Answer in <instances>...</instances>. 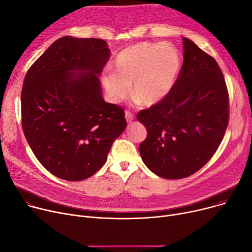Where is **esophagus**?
<instances>
[{
    "label": "esophagus",
    "mask_w": 252,
    "mask_h": 252,
    "mask_svg": "<svg viewBox=\"0 0 252 252\" xmlns=\"http://www.w3.org/2000/svg\"><path fill=\"white\" fill-rule=\"evenodd\" d=\"M125 118H126V121H127L128 123L132 122L133 120L135 119L134 115H133V114H132L131 112H129V111H126V112H125Z\"/></svg>",
    "instance_id": "1"
}]
</instances>
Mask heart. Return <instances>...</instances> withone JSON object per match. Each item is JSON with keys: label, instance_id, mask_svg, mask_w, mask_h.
I'll use <instances>...</instances> for the list:
<instances>
[{"label": "heart", "instance_id": "heart-1", "mask_svg": "<svg viewBox=\"0 0 252 252\" xmlns=\"http://www.w3.org/2000/svg\"><path fill=\"white\" fill-rule=\"evenodd\" d=\"M113 69L101 75L109 98L113 102L121 101L131 85L133 98L151 107L165 99L172 91L181 69V56L167 42H139L118 55Z\"/></svg>", "mask_w": 252, "mask_h": 252}]
</instances>
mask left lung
I'll use <instances>...</instances> for the list:
<instances>
[{"label": "left lung", "instance_id": "obj_1", "mask_svg": "<svg viewBox=\"0 0 252 252\" xmlns=\"http://www.w3.org/2000/svg\"><path fill=\"white\" fill-rule=\"evenodd\" d=\"M183 64L170 94L142 110L147 131L139 152L145 166L166 179H182L201 169L223 140L229 94L215 59L183 37Z\"/></svg>", "mask_w": 252, "mask_h": 252}]
</instances>
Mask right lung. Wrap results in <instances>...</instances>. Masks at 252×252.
<instances>
[{
    "label": "right lung",
    "instance_id": "add662e5",
    "mask_svg": "<svg viewBox=\"0 0 252 252\" xmlns=\"http://www.w3.org/2000/svg\"><path fill=\"white\" fill-rule=\"evenodd\" d=\"M110 56L100 38L63 36L26 73L24 135L40 164L58 178H90L127 126L123 109L102 97L98 75Z\"/></svg>",
    "mask_w": 252,
    "mask_h": 252
}]
</instances>
